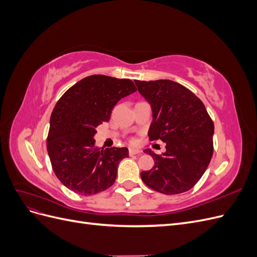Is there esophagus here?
<instances>
[{
  "label": "esophagus",
  "mask_w": 257,
  "mask_h": 257,
  "mask_svg": "<svg viewBox=\"0 0 257 257\" xmlns=\"http://www.w3.org/2000/svg\"><path fill=\"white\" fill-rule=\"evenodd\" d=\"M142 151L138 150V149H134V148H130L128 150V154L130 155H136V154H139Z\"/></svg>",
  "instance_id": "34e87169"
}]
</instances>
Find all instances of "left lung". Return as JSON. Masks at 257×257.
<instances>
[{"instance_id":"8db88e82","label":"left lung","mask_w":257,"mask_h":257,"mask_svg":"<svg viewBox=\"0 0 257 257\" xmlns=\"http://www.w3.org/2000/svg\"><path fill=\"white\" fill-rule=\"evenodd\" d=\"M135 84L151 105L150 141L166 144V151L161 155L145 150L155 162L150 170L142 172V180L166 195L191 190L206 172L213 154L214 124L204 103L172 80H135Z\"/></svg>"}]
</instances>
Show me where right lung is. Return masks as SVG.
I'll return each instance as SVG.
<instances>
[{
    "mask_svg": "<svg viewBox=\"0 0 257 257\" xmlns=\"http://www.w3.org/2000/svg\"><path fill=\"white\" fill-rule=\"evenodd\" d=\"M130 79L92 75L69 88L50 116L47 151L52 169L62 184L88 196L114 183L127 148H97L95 127L108 122L115 104L136 91Z\"/></svg>",
    "mask_w": 257,
    "mask_h": 257,
    "instance_id": "obj_1",
    "label": "right lung"
}]
</instances>
